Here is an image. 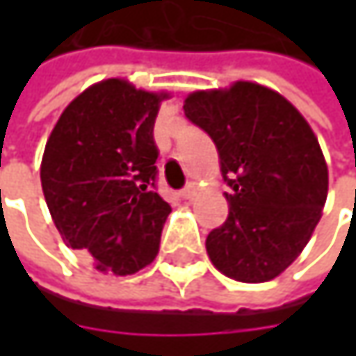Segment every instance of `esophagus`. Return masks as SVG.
Wrapping results in <instances>:
<instances>
[{"label": "esophagus", "mask_w": 356, "mask_h": 356, "mask_svg": "<svg viewBox=\"0 0 356 356\" xmlns=\"http://www.w3.org/2000/svg\"><path fill=\"white\" fill-rule=\"evenodd\" d=\"M195 191H197L195 183H187V185H185V187L181 189V193H179V195H181L183 200H191V197L195 195Z\"/></svg>", "instance_id": "34e87169"}]
</instances>
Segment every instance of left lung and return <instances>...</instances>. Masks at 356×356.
<instances>
[{"instance_id":"8db88e82","label":"left lung","mask_w":356,"mask_h":356,"mask_svg":"<svg viewBox=\"0 0 356 356\" xmlns=\"http://www.w3.org/2000/svg\"><path fill=\"white\" fill-rule=\"evenodd\" d=\"M185 117L216 144L229 216L210 231L212 264L239 282L284 272L312 239L327 197V165L303 115L278 92L235 82L185 99Z\"/></svg>"}]
</instances>
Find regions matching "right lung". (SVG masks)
Segmentation results:
<instances>
[{
    "instance_id": "right-lung-1",
    "label": "right lung",
    "mask_w": 356,
    "mask_h": 356,
    "mask_svg": "<svg viewBox=\"0 0 356 356\" xmlns=\"http://www.w3.org/2000/svg\"><path fill=\"white\" fill-rule=\"evenodd\" d=\"M167 97L103 80L65 107L47 140L40 185L53 222L101 272L127 276L159 253L171 206L154 191V121Z\"/></svg>"
}]
</instances>
